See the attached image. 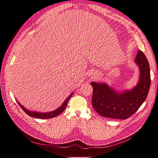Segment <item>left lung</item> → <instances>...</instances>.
<instances>
[{
	"mask_svg": "<svg viewBox=\"0 0 158 158\" xmlns=\"http://www.w3.org/2000/svg\"><path fill=\"white\" fill-rule=\"evenodd\" d=\"M135 62L140 69L137 85L131 91L116 93L105 83L91 82L92 106L99 114L106 118L127 119L137 111L148 96L150 85L149 64L143 52L138 51Z\"/></svg>",
	"mask_w": 158,
	"mask_h": 158,
	"instance_id": "1",
	"label": "left lung"
}]
</instances>
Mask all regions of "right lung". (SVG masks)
<instances>
[{"mask_svg": "<svg viewBox=\"0 0 158 158\" xmlns=\"http://www.w3.org/2000/svg\"><path fill=\"white\" fill-rule=\"evenodd\" d=\"M72 94H71L70 96H69L67 99H66L65 101L64 102V103L62 104V105L60 106V107L58 108V109H56V110L52 111V112H47V113H41V112H31V111H29L27 110L26 108H25L23 106L21 105L19 102H17L18 104L20 106V107L22 108V110L27 114V115H29V116L31 117H34V118H42V119H47V118H54V117L58 115H59L60 114H61L62 112H63L65 108H66V106H67V104H68V102L69 100V99H70L72 96Z\"/></svg>", "mask_w": 158, "mask_h": 158, "instance_id": "obj_1", "label": "right lung"}]
</instances>
